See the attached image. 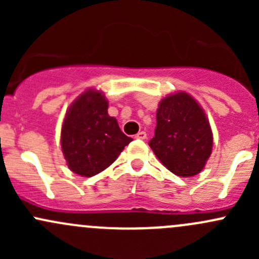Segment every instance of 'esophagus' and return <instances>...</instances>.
I'll return each instance as SVG.
<instances>
[{
    "mask_svg": "<svg viewBox=\"0 0 259 259\" xmlns=\"http://www.w3.org/2000/svg\"><path fill=\"white\" fill-rule=\"evenodd\" d=\"M135 139H140V140H144L146 139V133L145 132H139L137 135H135Z\"/></svg>",
    "mask_w": 259,
    "mask_h": 259,
    "instance_id": "1",
    "label": "esophagus"
}]
</instances>
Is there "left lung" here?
<instances>
[{
	"label": "left lung",
	"mask_w": 259,
	"mask_h": 259,
	"mask_svg": "<svg viewBox=\"0 0 259 259\" xmlns=\"http://www.w3.org/2000/svg\"><path fill=\"white\" fill-rule=\"evenodd\" d=\"M149 146L176 176L193 177L203 170L213 148V134L204 111L189 94L180 91L159 103Z\"/></svg>",
	"instance_id": "1"
}]
</instances>
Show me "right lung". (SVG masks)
<instances>
[{"label":"right lung","instance_id":"obj_1","mask_svg":"<svg viewBox=\"0 0 259 259\" xmlns=\"http://www.w3.org/2000/svg\"><path fill=\"white\" fill-rule=\"evenodd\" d=\"M108 100L98 90L85 91L72 103L61 129V148L70 170L94 177L110 166L130 142L116 119L109 116Z\"/></svg>","mask_w":259,"mask_h":259}]
</instances>
